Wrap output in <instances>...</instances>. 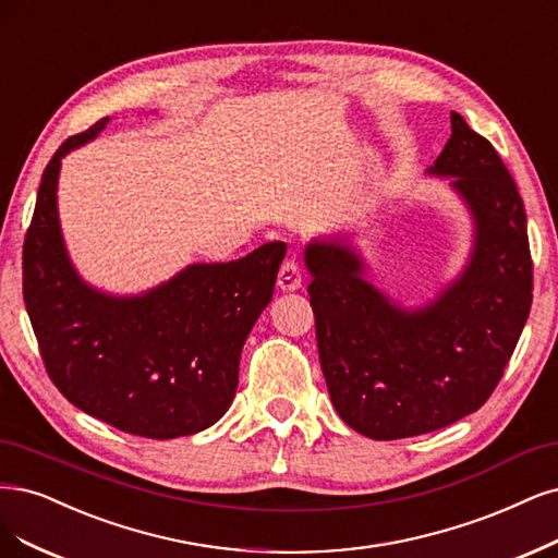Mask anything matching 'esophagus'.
<instances>
[{
    "label": "esophagus",
    "mask_w": 558,
    "mask_h": 558,
    "mask_svg": "<svg viewBox=\"0 0 558 558\" xmlns=\"http://www.w3.org/2000/svg\"><path fill=\"white\" fill-rule=\"evenodd\" d=\"M277 286L281 288V291H298V288L302 286V272H300V265L295 263V258H286L281 263Z\"/></svg>",
    "instance_id": "1"
}]
</instances>
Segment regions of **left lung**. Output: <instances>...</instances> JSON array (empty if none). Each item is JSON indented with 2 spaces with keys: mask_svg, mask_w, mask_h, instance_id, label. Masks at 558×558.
I'll use <instances>...</instances> for the list:
<instances>
[{
  "mask_svg": "<svg viewBox=\"0 0 558 558\" xmlns=\"http://www.w3.org/2000/svg\"><path fill=\"white\" fill-rule=\"evenodd\" d=\"M432 175L452 178L475 221L473 254L434 302L403 310L335 240L304 248L320 369L339 417L374 440L448 427L489 399L533 300L526 213L506 163L459 112Z\"/></svg>",
  "mask_w": 558,
  "mask_h": 558,
  "instance_id": "left-lung-1",
  "label": "left lung"
}]
</instances>
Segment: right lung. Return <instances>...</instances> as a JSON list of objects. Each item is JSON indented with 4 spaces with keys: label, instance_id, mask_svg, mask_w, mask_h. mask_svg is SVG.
Wrapping results in <instances>:
<instances>
[{
    "label": "right lung",
    "instance_id": "right-lung-1",
    "mask_svg": "<svg viewBox=\"0 0 558 558\" xmlns=\"http://www.w3.org/2000/svg\"><path fill=\"white\" fill-rule=\"evenodd\" d=\"M106 124L66 138L44 170L23 246L25 306L46 372L73 407L133 436H189L233 403L242 345L272 300L286 244L189 265L136 298L96 291L69 260L57 178Z\"/></svg>",
    "mask_w": 558,
    "mask_h": 558
}]
</instances>
